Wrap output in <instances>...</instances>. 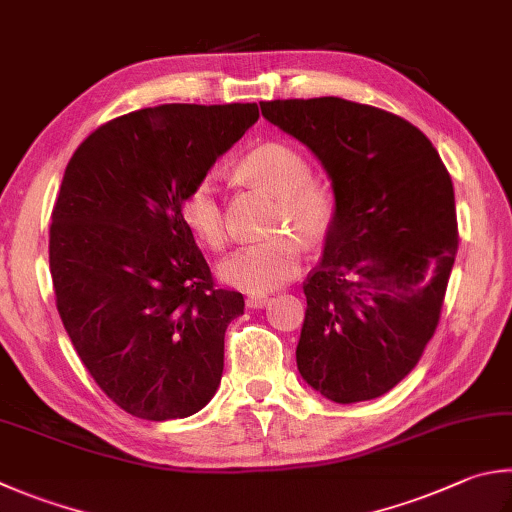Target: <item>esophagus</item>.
<instances>
[{"mask_svg": "<svg viewBox=\"0 0 512 512\" xmlns=\"http://www.w3.org/2000/svg\"><path fill=\"white\" fill-rule=\"evenodd\" d=\"M268 302V295H248L246 297V306L248 309H262Z\"/></svg>", "mask_w": 512, "mask_h": 512, "instance_id": "34e87169", "label": "esophagus"}]
</instances>
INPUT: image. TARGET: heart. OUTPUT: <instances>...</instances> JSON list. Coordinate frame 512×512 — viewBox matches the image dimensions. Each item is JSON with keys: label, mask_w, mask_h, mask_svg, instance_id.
<instances>
[{"label": "heart", "mask_w": 512, "mask_h": 512, "mask_svg": "<svg viewBox=\"0 0 512 512\" xmlns=\"http://www.w3.org/2000/svg\"><path fill=\"white\" fill-rule=\"evenodd\" d=\"M244 179L277 194L273 230H291L306 241H318L336 215V194L315 179L306 156L286 143H264L239 163ZM183 224L201 244L221 250L228 241L224 199L215 176H201L179 201ZM302 244L290 232L241 246L219 268L221 280L248 293H266L286 284L302 268Z\"/></svg>", "instance_id": "1"}]
</instances>
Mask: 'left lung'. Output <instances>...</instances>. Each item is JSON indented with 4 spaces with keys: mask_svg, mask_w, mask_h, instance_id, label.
I'll return each mask as SVG.
<instances>
[{
    "mask_svg": "<svg viewBox=\"0 0 512 512\" xmlns=\"http://www.w3.org/2000/svg\"><path fill=\"white\" fill-rule=\"evenodd\" d=\"M259 107L318 156L336 192L322 262L302 284L297 369L329 401H371L410 374L439 327L459 248L450 172L392 111L333 96Z\"/></svg>",
    "mask_w": 512,
    "mask_h": 512,
    "instance_id": "1",
    "label": "left lung"
}]
</instances>
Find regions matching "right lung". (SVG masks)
<instances>
[{
    "label": "right lung",
    "mask_w": 512,
    "mask_h": 512,
    "mask_svg": "<svg viewBox=\"0 0 512 512\" xmlns=\"http://www.w3.org/2000/svg\"><path fill=\"white\" fill-rule=\"evenodd\" d=\"M257 118L255 102L138 109L91 132L64 170L49 228L55 306L127 414L185 418L217 392L244 297L215 284L179 201Z\"/></svg>",
    "instance_id": "obj_1"
}]
</instances>
